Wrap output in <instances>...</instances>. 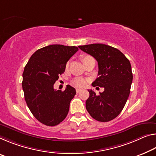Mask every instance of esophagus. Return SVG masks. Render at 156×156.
<instances>
[{
	"mask_svg": "<svg viewBox=\"0 0 156 156\" xmlns=\"http://www.w3.org/2000/svg\"><path fill=\"white\" fill-rule=\"evenodd\" d=\"M76 93H79V92H80V91H81V90H80V89H78V88H76Z\"/></svg>",
	"mask_w": 156,
	"mask_h": 156,
	"instance_id": "esophagus-1",
	"label": "esophagus"
}]
</instances>
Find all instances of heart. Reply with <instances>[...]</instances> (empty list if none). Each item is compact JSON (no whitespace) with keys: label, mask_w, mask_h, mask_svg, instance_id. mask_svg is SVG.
<instances>
[{"label":"heart","mask_w":156,"mask_h":156,"mask_svg":"<svg viewBox=\"0 0 156 156\" xmlns=\"http://www.w3.org/2000/svg\"><path fill=\"white\" fill-rule=\"evenodd\" d=\"M91 58L90 55H84L82 57V58H81V60H82L83 62H84L85 60H87V59ZM85 81L84 79L83 78H76L75 80L73 81V85L74 86H76V87H83L84 85H85Z\"/></svg>","instance_id":"b5f03b06"}]
</instances>
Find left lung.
Returning a JSON list of instances; mask_svg holds the SVG:
<instances>
[{
    "label": "left lung",
    "mask_w": 156,
    "mask_h": 156,
    "mask_svg": "<svg viewBox=\"0 0 156 156\" xmlns=\"http://www.w3.org/2000/svg\"><path fill=\"white\" fill-rule=\"evenodd\" d=\"M98 62V77L93 87H103L98 95L88 90L86 109L91 117L101 122L114 119L122 112L130 94L133 73L130 61L118 49L103 44L78 46Z\"/></svg>",
    "instance_id": "1"
}]
</instances>
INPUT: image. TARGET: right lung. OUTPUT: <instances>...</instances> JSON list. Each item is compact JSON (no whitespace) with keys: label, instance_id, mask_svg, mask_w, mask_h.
I'll return each instance as SVG.
<instances>
[{"label":"right lung","instance_id":"obj_1","mask_svg":"<svg viewBox=\"0 0 156 156\" xmlns=\"http://www.w3.org/2000/svg\"><path fill=\"white\" fill-rule=\"evenodd\" d=\"M78 48L53 44L34 52L24 68L22 87L28 108L39 122L55 126L66 118L75 88L55 90L54 83L65 71L68 60Z\"/></svg>","mask_w":156,"mask_h":156}]
</instances>
